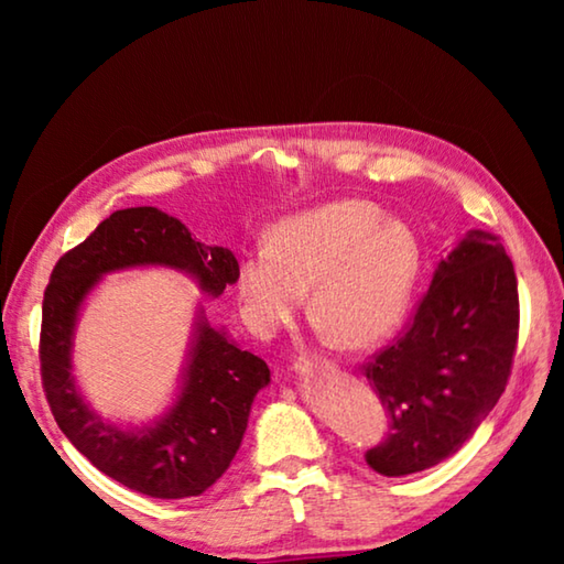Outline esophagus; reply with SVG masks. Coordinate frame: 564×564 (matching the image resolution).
I'll return each instance as SVG.
<instances>
[{
  "instance_id": "34e87169",
  "label": "esophagus",
  "mask_w": 564,
  "mask_h": 564,
  "mask_svg": "<svg viewBox=\"0 0 564 564\" xmlns=\"http://www.w3.org/2000/svg\"><path fill=\"white\" fill-rule=\"evenodd\" d=\"M321 368H333V362L318 356H299L293 362V370L299 376H311L313 370H321Z\"/></svg>"
}]
</instances>
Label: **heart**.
<instances>
[{"label":"heart","mask_w":564,"mask_h":564,"mask_svg":"<svg viewBox=\"0 0 564 564\" xmlns=\"http://www.w3.org/2000/svg\"><path fill=\"white\" fill-rule=\"evenodd\" d=\"M423 271L413 226L362 198H338L275 224L265 248L238 265V303L251 330L271 336L301 311L311 289L313 316L348 348L388 338L408 316Z\"/></svg>","instance_id":"b5f03b06"}]
</instances>
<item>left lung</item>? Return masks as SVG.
I'll use <instances>...</instances> for the list:
<instances>
[{
    "label": "left lung",
    "mask_w": 564,
    "mask_h": 564,
    "mask_svg": "<svg viewBox=\"0 0 564 564\" xmlns=\"http://www.w3.org/2000/svg\"><path fill=\"white\" fill-rule=\"evenodd\" d=\"M520 328L518 279L498 236L467 231L437 263L413 321L362 376L388 410L366 463L386 477L427 470L460 451L508 386Z\"/></svg>",
    "instance_id": "8db88e82"
}]
</instances>
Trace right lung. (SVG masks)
<instances>
[{
	"label": "right lung",
	"mask_w": 564,
	"mask_h": 564,
	"mask_svg": "<svg viewBox=\"0 0 564 564\" xmlns=\"http://www.w3.org/2000/svg\"><path fill=\"white\" fill-rule=\"evenodd\" d=\"M139 265L184 271L212 299L238 279L236 256L191 238L178 218L154 206L113 212L87 241L66 251L50 275L42 303V386L56 425L97 470L149 498L184 500L206 492L228 470L271 370L198 308L178 395L166 413L141 427L94 413L72 376L76 321L104 275Z\"/></svg>",
	"instance_id": "add662e5"
}]
</instances>
